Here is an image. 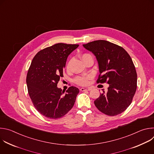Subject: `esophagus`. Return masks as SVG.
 Listing matches in <instances>:
<instances>
[{"mask_svg": "<svg viewBox=\"0 0 154 154\" xmlns=\"http://www.w3.org/2000/svg\"><path fill=\"white\" fill-rule=\"evenodd\" d=\"M81 91H90L91 90V88H81L80 90Z\"/></svg>", "mask_w": 154, "mask_h": 154, "instance_id": "34e87169", "label": "esophagus"}]
</instances>
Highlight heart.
Wrapping results in <instances>:
<instances>
[{"label": "heart", "mask_w": 154, "mask_h": 154, "mask_svg": "<svg viewBox=\"0 0 154 154\" xmlns=\"http://www.w3.org/2000/svg\"><path fill=\"white\" fill-rule=\"evenodd\" d=\"M90 55L88 54H84L82 55V60L83 58H85V57L90 56ZM69 64H68V68H69ZM92 78V75H87L86 76H79V77H77L75 79H74V82L80 85H86L89 82V80Z\"/></svg>", "instance_id": "1"}]
</instances>
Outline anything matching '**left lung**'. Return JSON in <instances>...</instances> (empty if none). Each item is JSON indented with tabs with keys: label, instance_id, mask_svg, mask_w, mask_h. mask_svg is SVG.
Instances as JSON below:
<instances>
[{
	"label": "left lung",
	"instance_id": "8db88e82",
	"mask_svg": "<svg viewBox=\"0 0 154 154\" xmlns=\"http://www.w3.org/2000/svg\"><path fill=\"white\" fill-rule=\"evenodd\" d=\"M96 57L100 74L97 83L109 84L106 92L94 100L102 113L116 116L130 105L137 87V74L130 56L122 47L105 40H96L83 45Z\"/></svg>",
	"mask_w": 154,
	"mask_h": 154
}]
</instances>
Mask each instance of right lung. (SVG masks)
<instances>
[{
    "mask_svg": "<svg viewBox=\"0 0 154 154\" xmlns=\"http://www.w3.org/2000/svg\"><path fill=\"white\" fill-rule=\"evenodd\" d=\"M79 45L58 43L38 52L27 75L29 94L38 112L49 119L63 117L73 107L79 90L71 86L64 91L57 87L69 55Z\"/></svg>",
    "mask_w": 154,
    "mask_h": 154,
    "instance_id": "add662e5",
    "label": "right lung"
}]
</instances>
